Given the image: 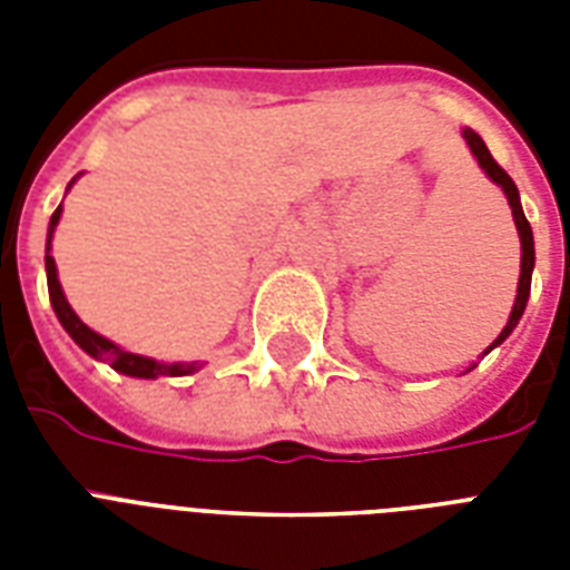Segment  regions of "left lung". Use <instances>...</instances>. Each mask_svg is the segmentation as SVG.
<instances>
[{"label": "left lung", "mask_w": 570, "mask_h": 570, "mask_svg": "<svg viewBox=\"0 0 570 570\" xmlns=\"http://www.w3.org/2000/svg\"><path fill=\"white\" fill-rule=\"evenodd\" d=\"M464 138H468L470 150H473V156L479 159V165L485 168V174L491 177V180L500 186V189L505 191V197H509V206H512V215H514V224H518V236H521V281H518V298H514V307H512V316H509V322H505V328L500 331V337L491 343V346L482 352V355H488L491 348L500 346L509 334H512V328L518 325V320L523 316V307H527V298H530V284H532V266H535V248H532V227L530 222H527V215H523L521 209V195H518V186L512 183V177L497 165V159L491 156V150L485 147V141L473 132V129H464Z\"/></svg>", "instance_id": "left-lung-1"}]
</instances>
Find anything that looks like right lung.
<instances>
[{
	"mask_svg": "<svg viewBox=\"0 0 570 570\" xmlns=\"http://www.w3.org/2000/svg\"><path fill=\"white\" fill-rule=\"evenodd\" d=\"M58 218H61V206H58L52 218H49V233H47V286H49V302H52V311H56L58 322L65 325V331L76 340V346L85 348L91 357H100L111 370H118L124 375H132V379H159V375H189L195 373V364H159L154 357L132 355V352H124L111 340L100 337L97 331H91L79 316L73 313V307L67 304L65 293H61V284H58L56 259L49 257V239H52V230H56Z\"/></svg>",
	"mask_w": 570,
	"mask_h": 570,
	"instance_id": "right-lung-1",
	"label": "right lung"
}]
</instances>
